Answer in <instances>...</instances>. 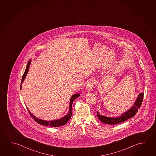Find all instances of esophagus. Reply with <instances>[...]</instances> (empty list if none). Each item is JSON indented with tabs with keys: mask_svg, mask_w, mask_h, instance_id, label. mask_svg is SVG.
<instances>
[{
	"mask_svg": "<svg viewBox=\"0 0 156 156\" xmlns=\"http://www.w3.org/2000/svg\"><path fill=\"white\" fill-rule=\"evenodd\" d=\"M94 82L93 81V80H90L89 81H88L87 86H86V89L87 90H88L89 91H92L93 87H94Z\"/></svg>",
	"mask_w": 156,
	"mask_h": 156,
	"instance_id": "obj_1",
	"label": "esophagus"
}]
</instances>
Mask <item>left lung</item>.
<instances>
[{"mask_svg":"<svg viewBox=\"0 0 156 156\" xmlns=\"http://www.w3.org/2000/svg\"><path fill=\"white\" fill-rule=\"evenodd\" d=\"M144 98V93H140L138 94L136 100L134 104L132 107L130 108L127 111L124 112L122 115L117 118H110L103 115H100L98 112H97V116L98 119L104 123L108 125H117L120 123L123 122L130 118H132L138 112V109L140 107Z\"/></svg>","mask_w":156,"mask_h":156,"instance_id":"obj_1","label":"left lung"}]
</instances>
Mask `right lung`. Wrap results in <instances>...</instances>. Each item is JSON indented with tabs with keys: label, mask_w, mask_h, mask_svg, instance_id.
<instances>
[{
	"label": "right lung",
	"mask_w": 156,
	"mask_h": 156,
	"mask_svg": "<svg viewBox=\"0 0 156 156\" xmlns=\"http://www.w3.org/2000/svg\"><path fill=\"white\" fill-rule=\"evenodd\" d=\"M31 60H30L29 61L28 64L27 65V67H26V70L23 75V77L22 78L21 83V90L22 89V84L24 82V80L26 78V76L28 73L29 69V66L31 64ZM80 94H73L72 96L70 101H69V113L65 115L64 117L59 119L58 120H54V121H46V120H41L40 119L36 118V116H35L33 114H31V112L27 108V109L29 111V112L31 116L33 118L34 120L36 121V122L38 123V124L41 125L46 126H51V127H60L62 126L65 125L69 120L71 119L72 116V103L73 102L74 100H76L77 98L79 97Z\"/></svg>",
	"instance_id": "right-lung-1"
}]
</instances>
